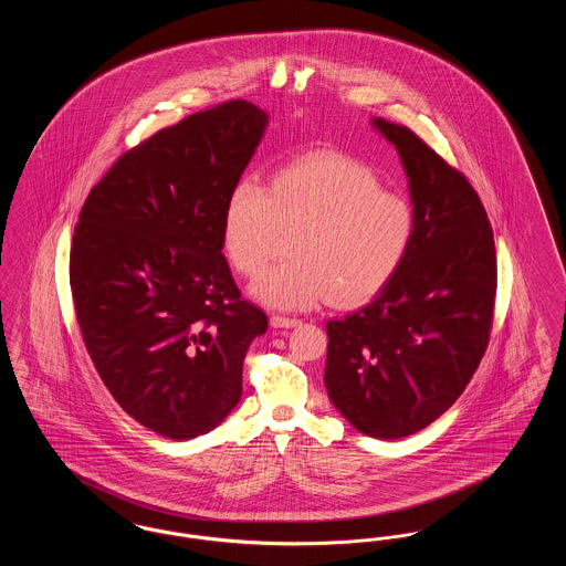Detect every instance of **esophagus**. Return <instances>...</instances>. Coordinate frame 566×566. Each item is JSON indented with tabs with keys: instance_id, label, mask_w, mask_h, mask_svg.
<instances>
[{
	"instance_id": "1",
	"label": "esophagus",
	"mask_w": 566,
	"mask_h": 566,
	"mask_svg": "<svg viewBox=\"0 0 566 566\" xmlns=\"http://www.w3.org/2000/svg\"><path fill=\"white\" fill-rule=\"evenodd\" d=\"M271 326L273 328H293L296 324L301 323L298 318H291V316H280V314H273L270 318Z\"/></svg>"
}]
</instances>
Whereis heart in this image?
<instances>
[{"instance_id": "obj_1", "label": "heart", "mask_w": 566, "mask_h": 566, "mask_svg": "<svg viewBox=\"0 0 566 566\" xmlns=\"http://www.w3.org/2000/svg\"><path fill=\"white\" fill-rule=\"evenodd\" d=\"M282 231H295L291 261L256 277L250 293L275 310L323 301L352 307L384 291L416 238L411 203L381 189L376 174L342 155H310L263 185L240 180L227 197L222 245L242 275L268 265Z\"/></svg>"}]
</instances>
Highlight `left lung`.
<instances>
[{"label": "left lung", "mask_w": 566, "mask_h": 566, "mask_svg": "<svg viewBox=\"0 0 566 566\" xmlns=\"http://www.w3.org/2000/svg\"><path fill=\"white\" fill-rule=\"evenodd\" d=\"M374 125L401 155L416 238L369 305L326 323L324 384L356 431L399 439L450 409L480 367L494 318L496 252L467 176L405 125Z\"/></svg>", "instance_id": "left-lung-1"}]
</instances>
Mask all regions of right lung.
<instances>
[{"label": "right lung", "instance_id": "right-lung-1", "mask_svg": "<svg viewBox=\"0 0 566 566\" xmlns=\"http://www.w3.org/2000/svg\"><path fill=\"white\" fill-rule=\"evenodd\" d=\"M265 125L243 99L195 112L120 155L78 216L70 284L84 346L114 401L169 439L229 416L268 331L222 254L227 197Z\"/></svg>", "mask_w": 566, "mask_h": 566}]
</instances>
